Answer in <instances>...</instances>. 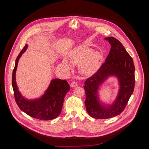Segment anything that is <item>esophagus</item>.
<instances>
[{
  "instance_id": "esophagus-1",
  "label": "esophagus",
  "mask_w": 149,
  "mask_h": 149,
  "mask_svg": "<svg viewBox=\"0 0 149 149\" xmlns=\"http://www.w3.org/2000/svg\"><path fill=\"white\" fill-rule=\"evenodd\" d=\"M77 86H78L77 83L76 82H75V81H73V82H72L71 83V87H72V88L76 87H77Z\"/></svg>"
}]
</instances>
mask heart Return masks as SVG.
<instances>
[{"label": "heart", "mask_w": 149, "mask_h": 149, "mask_svg": "<svg viewBox=\"0 0 149 149\" xmlns=\"http://www.w3.org/2000/svg\"><path fill=\"white\" fill-rule=\"evenodd\" d=\"M68 60L78 64L79 72L84 75L90 76L95 74L100 69L103 59V54L100 51H95L87 45H81L73 49L68 54ZM61 68L65 72L71 69L70 63L63 58L61 63Z\"/></svg>", "instance_id": "1"}]
</instances>
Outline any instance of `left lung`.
I'll return each mask as SVG.
<instances>
[{"label": "left lung", "mask_w": 149, "mask_h": 149, "mask_svg": "<svg viewBox=\"0 0 149 149\" xmlns=\"http://www.w3.org/2000/svg\"><path fill=\"white\" fill-rule=\"evenodd\" d=\"M111 45L110 51L98 71L85 82V101L88 114L97 119H107L121 114L132 95L135 84L134 65L121 42L113 37L105 38ZM118 80V94L111 103L103 102L99 90L110 77Z\"/></svg>", "instance_id": "left-lung-1"}]
</instances>
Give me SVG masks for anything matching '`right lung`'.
<instances>
[{"instance_id":"add662e5","label":"right lung","mask_w":149,"mask_h":149,"mask_svg":"<svg viewBox=\"0 0 149 149\" xmlns=\"http://www.w3.org/2000/svg\"><path fill=\"white\" fill-rule=\"evenodd\" d=\"M28 47L26 44L17 57L12 73V87L15 101L20 109L29 116L43 120L54 119L60 114L63 100L70 87L65 80L53 78L45 93L40 97L28 99L22 95L18 89L16 81V73L20 58Z\"/></svg>"}]
</instances>
